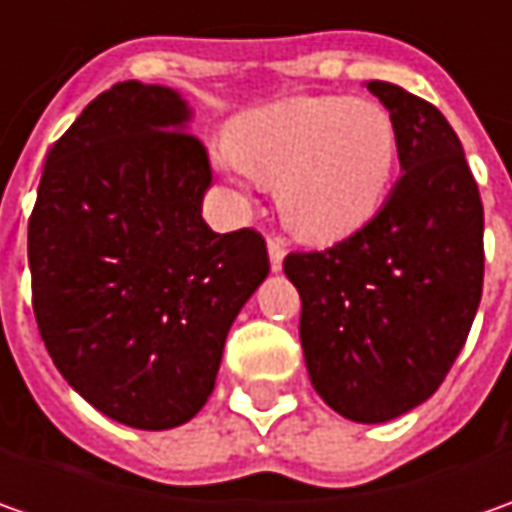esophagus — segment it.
Listing matches in <instances>:
<instances>
[{"label": "esophagus", "instance_id": "obj_1", "mask_svg": "<svg viewBox=\"0 0 512 512\" xmlns=\"http://www.w3.org/2000/svg\"><path fill=\"white\" fill-rule=\"evenodd\" d=\"M267 253H270V267L273 270H282V262H285V242L279 236H270L267 239Z\"/></svg>", "mask_w": 512, "mask_h": 512}]
</instances>
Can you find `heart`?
I'll return each mask as SVG.
<instances>
[{"label":"heart","mask_w":512,"mask_h":512,"mask_svg":"<svg viewBox=\"0 0 512 512\" xmlns=\"http://www.w3.org/2000/svg\"><path fill=\"white\" fill-rule=\"evenodd\" d=\"M216 165L233 182H276L285 225L327 245L382 210L399 165V130L370 99L290 96L236 119Z\"/></svg>","instance_id":"heart-1"}]
</instances>
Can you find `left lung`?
I'll list each match as a JSON object with an SVG mask.
<instances>
[{
	"mask_svg": "<svg viewBox=\"0 0 512 512\" xmlns=\"http://www.w3.org/2000/svg\"><path fill=\"white\" fill-rule=\"evenodd\" d=\"M399 130L402 179L356 233L285 256L302 296L299 339L313 390L339 416L376 424L430 399L482 302L484 207L442 110L370 82Z\"/></svg>",
	"mask_w": 512,
	"mask_h": 512,
	"instance_id": "1",
	"label": "left lung"
}]
</instances>
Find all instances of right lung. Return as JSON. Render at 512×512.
Segmentation results:
<instances>
[{"mask_svg":"<svg viewBox=\"0 0 512 512\" xmlns=\"http://www.w3.org/2000/svg\"><path fill=\"white\" fill-rule=\"evenodd\" d=\"M179 93L119 82L48 153L28 219L33 316L56 370L139 430L193 419L270 270L259 230L213 233L210 156Z\"/></svg>","mask_w":512,"mask_h":512,"instance_id":"add662e5","label":"right lung"}]
</instances>
